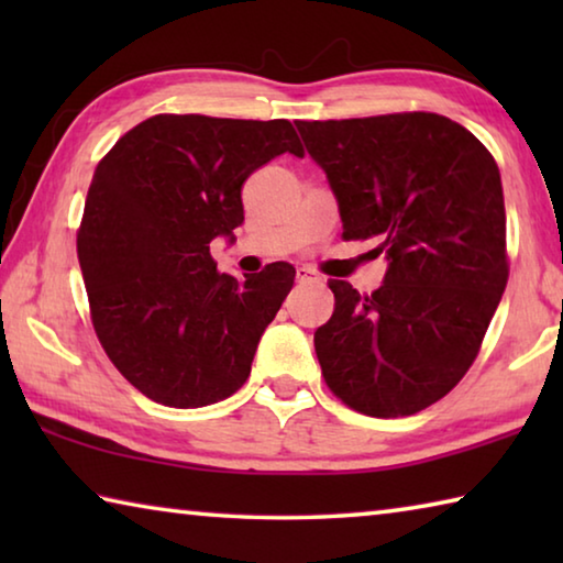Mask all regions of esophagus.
Wrapping results in <instances>:
<instances>
[{"label": "esophagus", "instance_id": "34e87169", "mask_svg": "<svg viewBox=\"0 0 563 563\" xmlns=\"http://www.w3.org/2000/svg\"><path fill=\"white\" fill-rule=\"evenodd\" d=\"M298 283H320V275L310 268H298Z\"/></svg>", "mask_w": 563, "mask_h": 563}]
</instances>
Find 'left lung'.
<instances>
[{"instance_id": "left-lung-1", "label": "left lung", "mask_w": 563, "mask_h": 563, "mask_svg": "<svg viewBox=\"0 0 563 563\" xmlns=\"http://www.w3.org/2000/svg\"><path fill=\"white\" fill-rule=\"evenodd\" d=\"M295 126L328 174L342 238H377L387 255V278L369 295L328 280L335 312L316 330L322 377L355 412L415 415L466 375L507 288L497 161L430 111Z\"/></svg>"}]
</instances>
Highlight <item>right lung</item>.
Masks as SVG:
<instances>
[{
    "mask_svg": "<svg viewBox=\"0 0 563 563\" xmlns=\"http://www.w3.org/2000/svg\"><path fill=\"white\" fill-rule=\"evenodd\" d=\"M288 151L292 123L158 113L93 170L76 253L101 347L158 405L194 409L241 389L295 283L290 263L235 280L211 241L243 223L245 178Z\"/></svg>",
    "mask_w": 563,
    "mask_h": 563,
    "instance_id": "obj_1",
    "label": "right lung"
}]
</instances>
